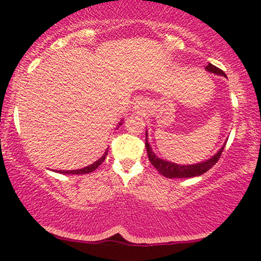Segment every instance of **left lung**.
<instances>
[{"instance_id": "1", "label": "left lung", "mask_w": 261, "mask_h": 261, "mask_svg": "<svg viewBox=\"0 0 261 261\" xmlns=\"http://www.w3.org/2000/svg\"><path fill=\"white\" fill-rule=\"evenodd\" d=\"M205 70L208 71V72L226 77V73H224L222 70H220L219 67H216L215 65H213V64L210 63L205 66ZM147 137L148 134H147V130H146L145 146H146V149H147V155H148L149 162H151L152 165L159 171V173H162L164 177H167V178H189V177L201 176V174L205 173L206 171L212 169V167L217 163V160H219L221 156V153L223 151L224 145H226L223 144V146L219 149V151H217V153H215L212 158L204 160V162L192 164V165H180V164L171 163L169 160L159 158V156L153 152L151 145H149L148 142Z\"/></svg>"}]
</instances>
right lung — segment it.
Listing matches in <instances>:
<instances>
[{
  "instance_id": "1",
  "label": "right lung",
  "mask_w": 261,
  "mask_h": 261,
  "mask_svg": "<svg viewBox=\"0 0 261 261\" xmlns=\"http://www.w3.org/2000/svg\"><path fill=\"white\" fill-rule=\"evenodd\" d=\"M121 124H122V120H121V122L119 123V126H121ZM107 154H108V148H107V151L105 152V154H103L98 160H96L94 164H91V165L85 166V167H83V169H78V170L59 171V173H64V174H84V173H90V172H92V171H95L96 169H97V167L101 165L103 162H105Z\"/></svg>"
}]
</instances>
